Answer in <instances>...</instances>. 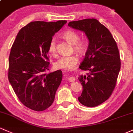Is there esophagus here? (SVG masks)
<instances>
[{"label": "esophagus", "instance_id": "1", "mask_svg": "<svg viewBox=\"0 0 133 133\" xmlns=\"http://www.w3.org/2000/svg\"><path fill=\"white\" fill-rule=\"evenodd\" d=\"M68 81H69V82H74V81H75V78L72 76L69 77V78H68Z\"/></svg>", "mask_w": 133, "mask_h": 133}]
</instances>
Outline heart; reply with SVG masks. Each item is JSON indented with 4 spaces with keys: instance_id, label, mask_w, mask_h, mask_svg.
Masks as SVG:
<instances>
[{
    "instance_id": "b5f03b06",
    "label": "heart",
    "mask_w": 133,
    "mask_h": 133,
    "mask_svg": "<svg viewBox=\"0 0 133 133\" xmlns=\"http://www.w3.org/2000/svg\"><path fill=\"white\" fill-rule=\"evenodd\" d=\"M63 37L69 43L74 45V50L77 52L83 54L87 50L88 42L85 40H79V35L76 32L72 30H67L64 32ZM49 52L54 55L56 52V40L55 38L51 39L49 44ZM79 61L76 55H64L61 57L54 62L55 68L64 70H72L74 68Z\"/></svg>"
}]
</instances>
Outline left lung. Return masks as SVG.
Returning <instances> with one entry per match:
<instances>
[{
	"mask_svg": "<svg viewBox=\"0 0 133 133\" xmlns=\"http://www.w3.org/2000/svg\"><path fill=\"white\" fill-rule=\"evenodd\" d=\"M68 26L85 33L89 44L79 68L87 71L78 79L83 91L78 100L86 107L99 105L111 95L121 69L117 45L109 30L96 19L69 22Z\"/></svg>",
	"mask_w": 133,
	"mask_h": 133,
	"instance_id": "obj_1",
	"label": "left lung"
}]
</instances>
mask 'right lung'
Listing matches in <instances>:
<instances>
[{"label":"right lung","mask_w":133,"mask_h":133,"mask_svg":"<svg viewBox=\"0 0 133 133\" xmlns=\"http://www.w3.org/2000/svg\"><path fill=\"white\" fill-rule=\"evenodd\" d=\"M66 23L65 20L31 22L19 30L11 47L9 81L20 102L31 110L43 111L54 101L62 72H44L50 64L49 42Z\"/></svg>","instance_id":"add662e5"}]
</instances>
